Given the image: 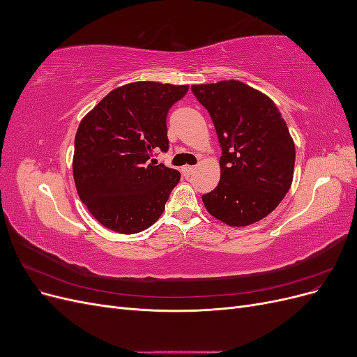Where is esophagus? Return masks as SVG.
<instances>
[{"mask_svg": "<svg viewBox=\"0 0 357 357\" xmlns=\"http://www.w3.org/2000/svg\"><path fill=\"white\" fill-rule=\"evenodd\" d=\"M181 172H183V176H185V177H190V176L193 174V172H195V167L186 165V167L181 168Z\"/></svg>", "mask_w": 357, "mask_h": 357, "instance_id": "34e87169", "label": "esophagus"}]
</instances>
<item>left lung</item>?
Segmentation results:
<instances>
[{"label": "left lung", "instance_id": "8db88e82", "mask_svg": "<svg viewBox=\"0 0 357 357\" xmlns=\"http://www.w3.org/2000/svg\"><path fill=\"white\" fill-rule=\"evenodd\" d=\"M222 147L220 181L202 202L218 220L243 228L283 201L294 180L295 143L273 100L240 80L193 84Z\"/></svg>", "mask_w": 357, "mask_h": 357}]
</instances>
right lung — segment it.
<instances>
[{
  "label": "right lung",
  "instance_id": "add662e5",
  "mask_svg": "<svg viewBox=\"0 0 357 357\" xmlns=\"http://www.w3.org/2000/svg\"><path fill=\"white\" fill-rule=\"evenodd\" d=\"M188 84L134 82L107 93L79 125L73 176L86 208L107 229L137 234L165 210L180 172L147 164L167 152V114Z\"/></svg>",
  "mask_w": 357,
  "mask_h": 357
}]
</instances>
